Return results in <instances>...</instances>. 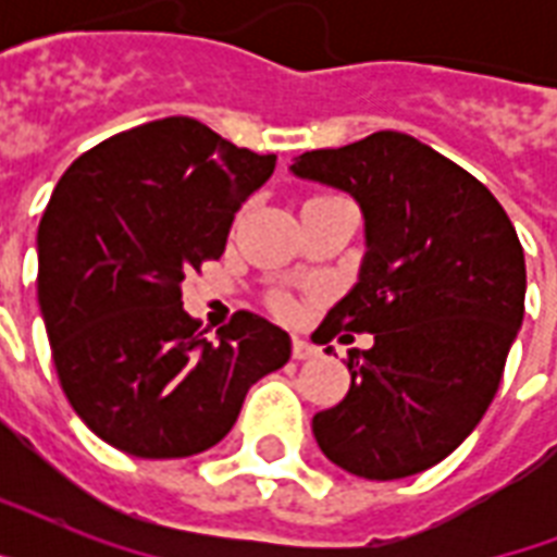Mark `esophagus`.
I'll use <instances>...</instances> for the list:
<instances>
[{"instance_id": "obj_1", "label": "esophagus", "mask_w": 557, "mask_h": 557, "mask_svg": "<svg viewBox=\"0 0 557 557\" xmlns=\"http://www.w3.org/2000/svg\"><path fill=\"white\" fill-rule=\"evenodd\" d=\"M292 356H295L297 361H309V358H318V356H321V349L312 347L309 341L295 338V344H292Z\"/></svg>"}]
</instances>
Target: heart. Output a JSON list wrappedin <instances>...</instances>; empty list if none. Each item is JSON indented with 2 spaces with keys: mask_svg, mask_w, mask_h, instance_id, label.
<instances>
[{
  "mask_svg": "<svg viewBox=\"0 0 557 557\" xmlns=\"http://www.w3.org/2000/svg\"><path fill=\"white\" fill-rule=\"evenodd\" d=\"M280 306H286V304H280Z\"/></svg>",
  "mask_w": 557,
  "mask_h": 557,
  "instance_id": "b5f03b06",
  "label": "heart"
}]
</instances>
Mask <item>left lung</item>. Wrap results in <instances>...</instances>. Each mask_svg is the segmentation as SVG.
I'll return each mask as SVG.
<instances>
[{
    "instance_id": "8db88e82",
    "label": "left lung",
    "mask_w": 557,
    "mask_h": 557,
    "mask_svg": "<svg viewBox=\"0 0 557 557\" xmlns=\"http://www.w3.org/2000/svg\"><path fill=\"white\" fill-rule=\"evenodd\" d=\"M292 173L349 193L367 236L358 283L312 341L370 332L375 344L349 352V393L314 413V440L364 480L419 474L462 445L500 387L527 297L515 225L483 182L393 129L304 152Z\"/></svg>"
}]
</instances>
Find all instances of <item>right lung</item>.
<instances>
[{"label":"right lung","mask_w":557,"mask_h":557,"mask_svg":"<svg viewBox=\"0 0 557 557\" xmlns=\"http://www.w3.org/2000/svg\"><path fill=\"white\" fill-rule=\"evenodd\" d=\"M274 164L176 115L100 141L57 182L37 231L39 309L65 398L112 448H213L251 384L292 356L260 314L236 312L210 344L182 309L185 274L222 257Z\"/></svg>","instance_id":"right-lung-1"}]
</instances>
